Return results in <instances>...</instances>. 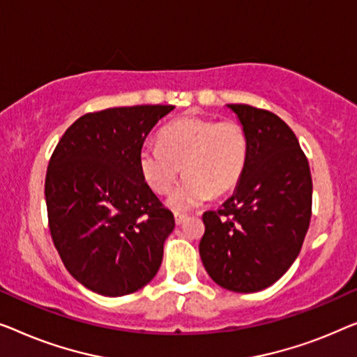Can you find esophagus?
<instances>
[{
    "instance_id": "obj_1",
    "label": "esophagus",
    "mask_w": 357,
    "mask_h": 357,
    "mask_svg": "<svg viewBox=\"0 0 357 357\" xmlns=\"http://www.w3.org/2000/svg\"><path fill=\"white\" fill-rule=\"evenodd\" d=\"M185 220H188V215L185 213H179V212L174 213V222H176V225H183Z\"/></svg>"
}]
</instances>
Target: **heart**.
Wrapping results in <instances>:
<instances>
[{"label":"heart","instance_id":"1","mask_svg":"<svg viewBox=\"0 0 357 357\" xmlns=\"http://www.w3.org/2000/svg\"><path fill=\"white\" fill-rule=\"evenodd\" d=\"M249 155L245 129L234 119L185 116L160 132V144L147 142L139 152L144 179L155 192L172 189L183 167L184 181L169 195L176 210H189L210 195L233 190L243 178Z\"/></svg>","mask_w":357,"mask_h":357}]
</instances>
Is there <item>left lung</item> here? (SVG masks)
<instances>
[{
    "label": "left lung",
    "instance_id": "8db88e82",
    "mask_svg": "<svg viewBox=\"0 0 357 357\" xmlns=\"http://www.w3.org/2000/svg\"><path fill=\"white\" fill-rule=\"evenodd\" d=\"M249 139L234 194L202 215L199 252L215 283L236 293L268 288L303 248L312 215V178L298 137L267 109L233 103Z\"/></svg>",
    "mask_w": 357,
    "mask_h": 357
}]
</instances>
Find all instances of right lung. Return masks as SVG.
<instances>
[{
  "instance_id": "add662e5",
  "label": "right lung",
  "mask_w": 357,
  "mask_h": 357,
  "mask_svg": "<svg viewBox=\"0 0 357 357\" xmlns=\"http://www.w3.org/2000/svg\"><path fill=\"white\" fill-rule=\"evenodd\" d=\"M173 105L87 113L66 129L45 178L48 227L64 267L102 296L130 294L157 275L174 217L145 183L144 140Z\"/></svg>"
}]
</instances>
